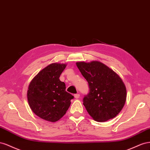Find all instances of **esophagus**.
Instances as JSON below:
<instances>
[{"label": "esophagus", "mask_w": 150, "mask_h": 150, "mask_svg": "<svg viewBox=\"0 0 150 150\" xmlns=\"http://www.w3.org/2000/svg\"><path fill=\"white\" fill-rule=\"evenodd\" d=\"M74 96H75V99H79V98L80 97V94H79V93L75 94Z\"/></svg>", "instance_id": "34e87169"}]
</instances>
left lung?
Here are the masks:
<instances>
[{
    "mask_svg": "<svg viewBox=\"0 0 150 150\" xmlns=\"http://www.w3.org/2000/svg\"><path fill=\"white\" fill-rule=\"evenodd\" d=\"M76 66L88 83L83 99L88 113L95 121H108L120 112L126 99V88L119 76L99 62H77Z\"/></svg>",
    "mask_w": 150,
    "mask_h": 150,
    "instance_id": "8db88e82",
    "label": "left lung"
}]
</instances>
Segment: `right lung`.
I'll list each match as a JSON object with an SVG mask.
<instances>
[{"label":"right lung","instance_id":"right-lung-1","mask_svg":"<svg viewBox=\"0 0 150 150\" xmlns=\"http://www.w3.org/2000/svg\"><path fill=\"white\" fill-rule=\"evenodd\" d=\"M66 66L51 64L38 73L29 85L27 95L30 108L38 116L48 121L61 119L74 98L65 91V83L59 79Z\"/></svg>","mask_w":150,"mask_h":150}]
</instances>
